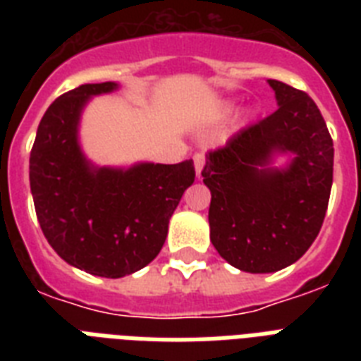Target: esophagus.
Segmentation results:
<instances>
[{"label":"esophagus","mask_w":361,"mask_h":361,"mask_svg":"<svg viewBox=\"0 0 361 361\" xmlns=\"http://www.w3.org/2000/svg\"><path fill=\"white\" fill-rule=\"evenodd\" d=\"M192 161H195V172H197V178H200V172H202V169H204L206 157H204L202 153H197V155L192 157Z\"/></svg>","instance_id":"obj_1"}]
</instances>
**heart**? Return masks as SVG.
Segmentation results:
<instances>
[{
	"instance_id": "obj_1",
	"label": "heart",
	"mask_w": 361,
	"mask_h": 361,
	"mask_svg": "<svg viewBox=\"0 0 361 361\" xmlns=\"http://www.w3.org/2000/svg\"><path fill=\"white\" fill-rule=\"evenodd\" d=\"M232 110H236V101H234V99H232V101H226V103L223 104L221 112H223V114H231Z\"/></svg>"
}]
</instances>
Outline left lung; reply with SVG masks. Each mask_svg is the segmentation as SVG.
I'll return each instance as SVG.
<instances>
[{
  "label": "left lung",
  "instance_id": "8db88e82",
  "mask_svg": "<svg viewBox=\"0 0 361 361\" xmlns=\"http://www.w3.org/2000/svg\"><path fill=\"white\" fill-rule=\"evenodd\" d=\"M268 84L279 109L209 153L202 170L212 192L209 240L247 274H274L305 255L334 181V142L313 99L279 80Z\"/></svg>",
  "mask_w": 361,
  "mask_h": 361
}]
</instances>
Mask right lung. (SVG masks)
Wrapping results in <instances>:
<instances>
[{"label":"right lung","instance_id":"add662e5","mask_svg":"<svg viewBox=\"0 0 361 361\" xmlns=\"http://www.w3.org/2000/svg\"><path fill=\"white\" fill-rule=\"evenodd\" d=\"M118 82L63 93L42 116L30 155V187L42 234L65 262L118 279L157 257L170 217L195 181L191 159L178 164L101 166L82 149L80 121L93 97Z\"/></svg>","mask_w":361,"mask_h":361}]
</instances>
